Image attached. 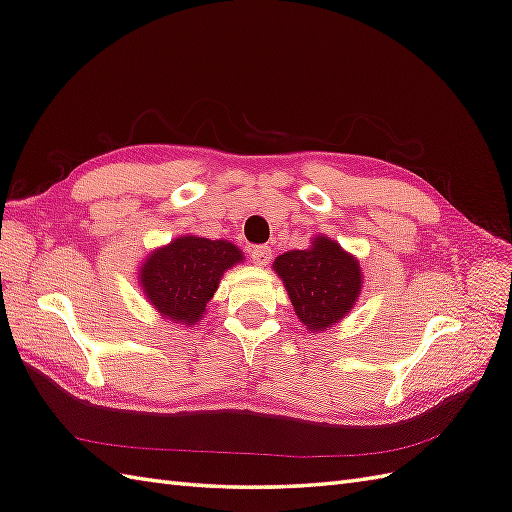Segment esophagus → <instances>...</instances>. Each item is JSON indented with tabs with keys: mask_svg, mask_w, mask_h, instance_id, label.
Returning <instances> with one entry per match:
<instances>
[{
	"mask_svg": "<svg viewBox=\"0 0 512 512\" xmlns=\"http://www.w3.org/2000/svg\"><path fill=\"white\" fill-rule=\"evenodd\" d=\"M250 256H252V262L256 267H265L271 258V250L267 245H256V247H252Z\"/></svg>",
	"mask_w": 512,
	"mask_h": 512,
	"instance_id": "34e87169",
	"label": "esophagus"
}]
</instances>
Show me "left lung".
I'll return each instance as SVG.
<instances>
[{
    "label": "left lung",
    "instance_id": "8db88e82",
    "mask_svg": "<svg viewBox=\"0 0 512 512\" xmlns=\"http://www.w3.org/2000/svg\"><path fill=\"white\" fill-rule=\"evenodd\" d=\"M303 327L329 331L356 305L363 288L359 258L327 235H316L307 250H290L273 260Z\"/></svg>",
    "mask_w": 512,
    "mask_h": 512
}]
</instances>
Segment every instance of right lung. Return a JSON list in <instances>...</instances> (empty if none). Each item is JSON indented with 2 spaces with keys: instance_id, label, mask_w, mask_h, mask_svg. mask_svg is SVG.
<instances>
[{
  "instance_id": "add662e5",
  "label": "right lung",
  "mask_w": 512,
  "mask_h": 512,
  "mask_svg": "<svg viewBox=\"0 0 512 512\" xmlns=\"http://www.w3.org/2000/svg\"><path fill=\"white\" fill-rule=\"evenodd\" d=\"M243 262V252L226 239L181 235L143 258L136 280L156 312L177 327H194L222 275Z\"/></svg>"
}]
</instances>
